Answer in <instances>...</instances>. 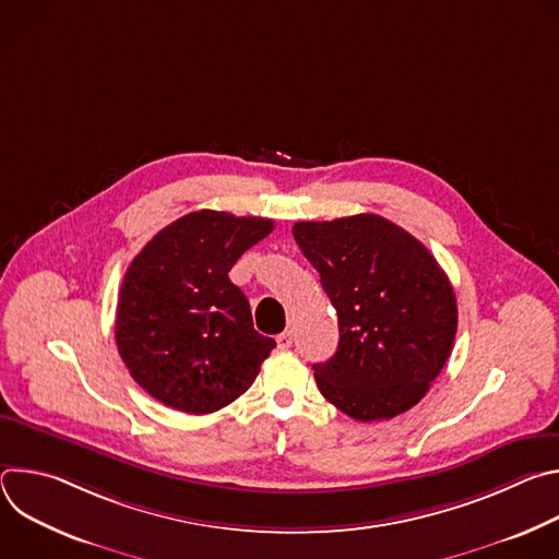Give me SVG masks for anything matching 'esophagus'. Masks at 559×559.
<instances>
[{
  "instance_id": "obj_1",
  "label": "esophagus",
  "mask_w": 559,
  "mask_h": 559,
  "mask_svg": "<svg viewBox=\"0 0 559 559\" xmlns=\"http://www.w3.org/2000/svg\"><path fill=\"white\" fill-rule=\"evenodd\" d=\"M276 345H278V349H289V347H292V332H283V334L276 338Z\"/></svg>"
}]
</instances>
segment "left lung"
Listing matches in <instances>:
<instances>
[{"label":"left lung","instance_id":"1","mask_svg":"<svg viewBox=\"0 0 559 559\" xmlns=\"http://www.w3.org/2000/svg\"><path fill=\"white\" fill-rule=\"evenodd\" d=\"M292 231L338 313L336 354L311 367L318 389L360 423L418 405L457 330L455 294L433 254L378 214L298 221Z\"/></svg>","mask_w":559,"mask_h":559}]
</instances>
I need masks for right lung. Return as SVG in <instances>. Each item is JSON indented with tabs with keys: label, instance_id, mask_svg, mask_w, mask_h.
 Wrapping results in <instances>:
<instances>
[{
	"label": "right lung",
	"instance_id": "1",
	"mask_svg": "<svg viewBox=\"0 0 559 559\" xmlns=\"http://www.w3.org/2000/svg\"><path fill=\"white\" fill-rule=\"evenodd\" d=\"M272 229L270 218L199 210L134 257L115 338L130 376L154 401L201 416L252 386L276 343L254 330L250 302L227 272Z\"/></svg>",
	"mask_w": 559,
	"mask_h": 559
}]
</instances>
